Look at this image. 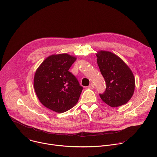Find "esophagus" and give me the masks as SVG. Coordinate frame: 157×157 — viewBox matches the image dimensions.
<instances>
[{"label": "esophagus", "mask_w": 157, "mask_h": 157, "mask_svg": "<svg viewBox=\"0 0 157 157\" xmlns=\"http://www.w3.org/2000/svg\"><path fill=\"white\" fill-rule=\"evenodd\" d=\"M94 86H95L94 84L93 83H91V84L88 86V87H89V89H94Z\"/></svg>", "instance_id": "obj_1"}]
</instances>
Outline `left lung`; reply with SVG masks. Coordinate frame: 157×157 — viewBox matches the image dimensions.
Here are the masks:
<instances>
[{
  "label": "left lung",
  "instance_id": "8db88e82",
  "mask_svg": "<svg viewBox=\"0 0 157 157\" xmlns=\"http://www.w3.org/2000/svg\"><path fill=\"white\" fill-rule=\"evenodd\" d=\"M97 63L106 82V90L100 94L101 100L111 107L126 104L132 97L135 81L127 65L116 54L105 51L96 54Z\"/></svg>",
  "mask_w": 157,
  "mask_h": 157
}]
</instances>
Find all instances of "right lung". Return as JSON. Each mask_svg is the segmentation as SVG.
Wrapping results in <instances>:
<instances>
[{
	"label": "right lung",
	"instance_id": "add662e5",
	"mask_svg": "<svg viewBox=\"0 0 157 157\" xmlns=\"http://www.w3.org/2000/svg\"><path fill=\"white\" fill-rule=\"evenodd\" d=\"M76 60L67 54L51 55L37 68L34 89L40 101L47 108L62 113L78 103L83 87L68 71Z\"/></svg>",
	"mask_w": 157,
	"mask_h": 157
}]
</instances>
